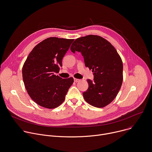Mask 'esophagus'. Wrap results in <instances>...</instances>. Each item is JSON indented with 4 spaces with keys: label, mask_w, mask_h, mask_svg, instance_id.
Returning a JSON list of instances; mask_svg holds the SVG:
<instances>
[{
    "label": "esophagus",
    "mask_w": 152,
    "mask_h": 152,
    "mask_svg": "<svg viewBox=\"0 0 152 152\" xmlns=\"http://www.w3.org/2000/svg\"><path fill=\"white\" fill-rule=\"evenodd\" d=\"M80 80V79H76V78H74V81L75 82H79Z\"/></svg>",
    "instance_id": "esophagus-1"
}]
</instances>
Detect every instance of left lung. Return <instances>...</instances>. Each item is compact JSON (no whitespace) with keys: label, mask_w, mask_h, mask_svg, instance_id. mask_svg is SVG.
<instances>
[{"label":"left lung","mask_w":152,"mask_h":152,"mask_svg":"<svg viewBox=\"0 0 152 152\" xmlns=\"http://www.w3.org/2000/svg\"><path fill=\"white\" fill-rule=\"evenodd\" d=\"M72 52L80 53L86 67L92 69L94 79H88V88L83 93L86 102L92 106L103 107L118 94L123 80V64L113 46L96 35L76 39Z\"/></svg>","instance_id":"obj_1"}]
</instances>
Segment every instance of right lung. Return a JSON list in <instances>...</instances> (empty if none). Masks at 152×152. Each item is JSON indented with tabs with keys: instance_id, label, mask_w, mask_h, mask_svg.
Listing matches in <instances>:
<instances>
[{
	"instance_id": "add662e5",
	"label": "right lung",
	"mask_w": 152,
	"mask_h": 152,
	"mask_svg": "<svg viewBox=\"0 0 152 152\" xmlns=\"http://www.w3.org/2000/svg\"><path fill=\"white\" fill-rule=\"evenodd\" d=\"M74 39L51 37L37 44L29 54L23 67L25 87L31 98L39 106L54 109L65 99L73 78L58 75L62 60Z\"/></svg>"
}]
</instances>
